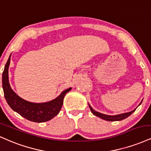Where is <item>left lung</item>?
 <instances>
[{"label":"left lung","instance_id":"left-lung-1","mask_svg":"<svg viewBox=\"0 0 151 151\" xmlns=\"http://www.w3.org/2000/svg\"><path fill=\"white\" fill-rule=\"evenodd\" d=\"M141 103H140V104H141ZM89 107L90 108V110H91V111H92V112H93V114L94 115H95V116H98V117H100L101 119H102L107 120V121H110V122L121 121V120L127 118V117H128V116H130V115L132 114V113L134 112V111L136 109V108L135 109H134V110H133V111H130V112L124 113V114L115 115V116H110V115H106V114H102V113L97 112V111L94 110L93 108L90 107V105H89Z\"/></svg>","mask_w":151,"mask_h":151}]
</instances>
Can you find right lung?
Masks as SVG:
<instances>
[{
  "label": "right lung",
  "mask_w": 151,
  "mask_h": 151,
  "mask_svg": "<svg viewBox=\"0 0 151 151\" xmlns=\"http://www.w3.org/2000/svg\"><path fill=\"white\" fill-rule=\"evenodd\" d=\"M10 56L5 65L2 76L3 93L8 105L19 115L31 122L40 123L51 119L61 110L63 97L65 94L71 90V88L63 91L59 96L50 102L32 103L23 100L11 89L9 84L8 68L10 62Z\"/></svg>",
  "instance_id": "1"
}]
</instances>
